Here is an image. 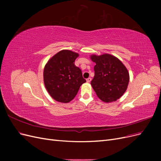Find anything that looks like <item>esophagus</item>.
<instances>
[{
  "label": "esophagus",
  "mask_w": 161,
  "mask_h": 161,
  "mask_svg": "<svg viewBox=\"0 0 161 161\" xmlns=\"http://www.w3.org/2000/svg\"><path fill=\"white\" fill-rule=\"evenodd\" d=\"M91 81V78H88V79H86V82H90Z\"/></svg>",
  "instance_id": "esophagus-1"
}]
</instances>
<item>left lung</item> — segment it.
Wrapping results in <instances>:
<instances>
[{
    "label": "left lung",
    "mask_w": 161,
    "mask_h": 161,
    "mask_svg": "<svg viewBox=\"0 0 161 161\" xmlns=\"http://www.w3.org/2000/svg\"><path fill=\"white\" fill-rule=\"evenodd\" d=\"M90 58L96 64L91 85L97 97L105 103L119 99L129 84L130 75L126 67L118 58L109 53L92 54Z\"/></svg>",
    "instance_id": "left-lung-1"
}]
</instances>
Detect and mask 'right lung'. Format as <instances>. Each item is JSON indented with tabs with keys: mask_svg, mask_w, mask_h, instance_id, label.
<instances>
[{
	"mask_svg": "<svg viewBox=\"0 0 161 161\" xmlns=\"http://www.w3.org/2000/svg\"><path fill=\"white\" fill-rule=\"evenodd\" d=\"M79 54L62 50L47 61L43 70V82L48 93L56 101L67 103L76 95L85 83L81 70L75 65Z\"/></svg>",
	"mask_w": 161,
	"mask_h": 161,
	"instance_id": "right-lung-1",
	"label": "right lung"
}]
</instances>
